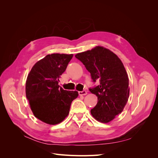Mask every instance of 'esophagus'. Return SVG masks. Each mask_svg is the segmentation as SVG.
Here are the masks:
<instances>
[{
  "instance_id": "1",
  "label": "esophagus",
  "mask_w": 158,
  "mask_h": 158,
  "mask_svg": "<svg viewBox=\"0 0 158 158\" xmlns=\"http://www.w3.org/2000/svg\"><path fill=\"white\" fill-rule=\"evenodd\" d=\"M78 94L80 95H85L87 94V92L85 90H83L82 92H78Z\"/></svg>"
}]
</instances>
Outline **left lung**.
<instances>
[{
    "mask_svg": "<svg viewBox=\"0 0 158 158\" xmlns=\"http://www.w3.org/2000/svg\"><path fill=\"white\" fill-rule=\"evenodd\" d=\"M75 57L89 72L93 82L99 80V85L89 89L98 97L91 114L99 122L111 121L123 111L129 96L128 78L122 61L114 52L101 46L80 52Z\"/></svg>",
    "mask_w": 158,
    "mask_h": 158,
    "instance_id": "8db88e82",
    "label": "left lung"
}]
</instances>
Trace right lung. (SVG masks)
<instances>
[{
	"label": "right lung",
	"mask_w": 158,
	"mask_h": 158,
	"mask_svg": "<svg viewBox=\"0 0 158 158\" xmlns=\"http://www.w3.org/2000/svg\"><path fill=\"white\" fill-rule=\"evenodd\" d=\"M73 55L54 53L39 60L30 70L26 83V98L30 108L40 121L56 125L68 116L76 91L64 90L59 85Z\"/></svg>",
	"instance_id": "right-lung-1"
}]
</instances>
